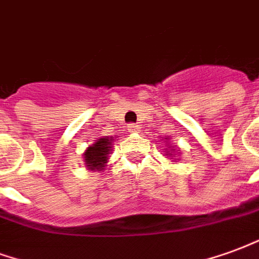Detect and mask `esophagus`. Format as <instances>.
<instances>
[{"label": "esophagus", "mask_w": 259, "mask_h": 259, "mask_svg": "<svg viewBox=\"0 0 259 259\" xmlns=\"http://www.w3.org/2000/svg\"><path fill=\"white\" fill-rule=\"evenodd\" d=\"M127 130H129L130 133H137V132H140L139 124H136V123H130L129 126H127Z\"/></svg>", "instance_id": "obj_1"}]
</instances>
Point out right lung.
<instances>
[{
  "label": "right lung",
  "mask_w": 259,
  "mask_h": 259,
  "mask_svg": "<svg viewBox=\"0 0 259 259\" xmlns=\"http://www.w3.org/2000/svg\"><path fill=\"white\" fill-rule=\"evenodd\" d=\"M111 145H112V140L99 139L96 141V144L86 149L83 158H85L88 167L91 170H103L108 159L107 155L110 154Z\"/></svg>",
  "instance_id": "obj_1"
}]
</instances>
